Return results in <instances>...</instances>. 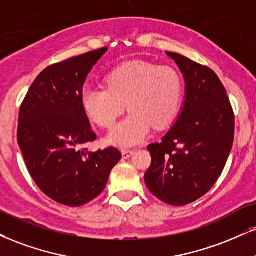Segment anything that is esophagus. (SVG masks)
<instances>
[{
  "label": "esophagus",
  "mask_w": 256,
  "mask_h": 256,
  "mask_svg": "<svg viewBox=\"0 0 256 256\" xmlns=\"http://www.w3.org/2000/svg\"><path fill=\"white\" fill-rule=\"evenodd\" d=\"M134 150H128V149H126V150H122V158H130L131 156L134 155Z\"/></svg>",
  "instance_id": "1"
}]
</instances>
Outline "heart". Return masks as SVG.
<instances>
[{"label":"heart","instance_id":"heart-1","mask_svg":"<svg viewBox=\"0 0 256 256\" xmlns=\"http://www.w3.org/2000/svg\"><path fill=\"white\" fill-rule=\"evenodd\" d=\"M107 88H84L81 106L92 122L110 128L124 112L131 110L107 140L128 148L140 144L155 128L168 126L176 116L184 84L176 70L144 60H131L114 68L104 78Z\"/></svg>","mask_w":256,"mask_h":256}]
</instances>
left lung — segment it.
<instances>
[{"instance_id": "8db88e82", "label": "left lung", "mask_w": 256, "mask_h": 256, "mask_svg": "<svg viewBox=\"0 0 256 256\" xmlns=\"http://www.w3.org/2000/svg\"><path fill=\"white\" fill-rule=\"evenodd\" d=\"M186 83L184 106L160 143L148 146L152 164L144 180L156 198L182 206L212 188L226 167L235 134L226 90L210 68L166 52Z\"/></svg>"}]
</instances>
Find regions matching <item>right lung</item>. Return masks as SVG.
Listing matches in <instances>:
<instances>
[{"label": "right lung", "mask_w": 256, "mask_h": 256, "mask_svg": "<svg viewBox=\"0 0 256 256\" xmlns=\"http://www.w3.org/2000/svg\"><path fill=\"white\" fill-rule=\"evenodd\" d=\"M107 48L76 56L42 70L20 107L18 143L27 169L48 198L81 206L106 187L122 154L116 148L84 149L96 140L81 106L88 74Z\"/></svg>", "instance_id": "add662e5"}]
</instances>
